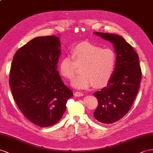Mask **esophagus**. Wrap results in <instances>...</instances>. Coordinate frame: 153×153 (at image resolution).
<instances>
[{
    "mask_svg": "<svg viewBox=\"0 0 153 153\" xmlns=\"http://www.w3.org/2000/svg\"><path fill=\"white\" fill-rule=\"evenodd\" d=\"M74 96H76L77 97H81V96H83V94L82 92H76L75 93H74Z\"/></svg>",
    "mask_w": 153,
    "mask_h": 153,
    "instance_id": "34e87169",
    "label": "esophagus"
}]
</instances>
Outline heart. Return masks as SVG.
<instances>
[{"label":"heart","mask_w":153,"mask_h":153,"mask_svg":"<svg viewBox=\"0 0 153 153\" xmlns=\"http://www.w3.org/2000/svg\"><path fill=\"white\" fill-rule=\"evenodd\" d=\"M72 57L65 56L59 62V71L65 78L72 80L81 68V75L72 82L77 89H87L107 85L114 74L116 57L111 48H104L88 42L78 45L71 51Z\"/></svg>","instance_id":"1"}]
</instances>
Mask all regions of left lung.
Masks as SVG:
<instances>
[{
    "label": "left lung",
    "instance_id": "8db88e82",
    "mask_svg": "<svg viewBox=\"0 0 153 153\" xmlns=\"http://www.w3.org/2000/svg\"><path fill=\"white\" fill-rule=\"evenodd\" d=\"M94 33L112 43L116 53V66L111 80L106 87L94 94L98 100V106L94 113L95 119L102 123H112L128 112L138 92L142 79L139 57L122 37Z\"/></svg>",
    "mask_w": 153,
    "mask_h": 153
}]
</instances>
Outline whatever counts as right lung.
Instances as JSON below:
<instances>
[{"mask_svg": "<svg viewBox=\"0 0 153 153\" xmlns=\"http://www.w3.org/2000/svg\"><path fill=\"white\" fill-rule=\"evenodd\" d=\"M61 53L59 38L38 37L15 53L10 74V87L22 114L42 127L59 121L73 92L57 71Z\"/></svg>", "mask_w": 153, "mask_h": 153, "instance_id": "obj_1", "label": "right lung"}]
</instances>
